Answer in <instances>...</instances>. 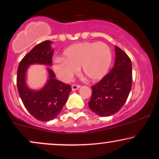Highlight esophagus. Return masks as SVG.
<instances>
[{
    "instance_id": "esophagus-1",
    "label": "esophagus",
    "mask_w": 159,
    "mask_h": 159,
    "mask_svg": "<svg viewBox=\"0 0 159 159\" xmlns=\"http://www.w3.org/2000/svg\"><path fill=\"white\" fill-rule=\"evenodd\" d=\"M81 87V86L78 84H72V90H77V89H79Z\"/></svg>"
}]
</instances>
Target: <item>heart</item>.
Returning <instances> with one entry per match:
<instances>
[{
    "mask_svg": "<svg viewBox=\"0 0 159 159\" xmlns=\"http://www.w3.org/2000/svg\"><path fill=\"white\" fill-rule=\"evenodd\" d=\"M63 58L53 61L55 73L62 81L69 82L81 66L83 74L90 80L104 77L112 64V52L102 42H84L68 47Z\"/></svg>",
    "mask_w": 159,
    "mask_h": 159,
    "instance_id": "1",
    "label": "heart"
}]
</instances>
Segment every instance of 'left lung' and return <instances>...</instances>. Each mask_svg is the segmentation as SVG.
<instances>
[{
	"mask_svg": "<svg viewBox=\"0 0 159 159\" xmlns=\"http://www.w3.org/2000/svg\"><path fill=\"white\" fill-rule=\"evenodd\" d=\"M113 68L96 84L92 86L93 93L89 107L100 116H110L118 112L129 96L132 87L130 58L118 47Z\"/></svg>",
	"mask_w": 159,
	"mask_h": 159,
	"instance_id": "left-lung-1",
	"label": "left lung"
}]
</instances>
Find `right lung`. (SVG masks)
<instances>
[{
	"mask_svg": "<svg viewBox=\"0 0 159 159\" xmlns=\"http://www.w3.org/2000/svg\"><path fill=\"white\" fill-rule=\"evenodd\" d=\"M51 43L50 41H45L36 45L20 61L17 72V87L23 104L34 118L41 121L56 118L72 90L70 85L55 79L54 72L49 68V79L42 89L34 90L26 86V72L30 65H52L54 50Z\"/></svg>",
	"mask_w": 159,
	"mask_h": 159,
	"instance_id": "right-lung-1",
	"label": "right lung"
}]
</instances>
